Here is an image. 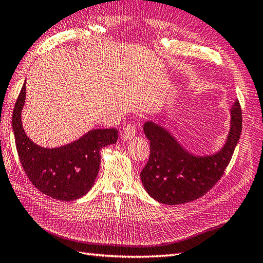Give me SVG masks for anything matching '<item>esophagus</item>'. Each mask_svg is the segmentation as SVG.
I'll return each mask as SVG.
<instances>
[{
    "instance_id": "obj_1",
    "label": "esophagus",
    "mask_w": 263,
    "mask_h": 263,
    "mask_svg": "<svg viewBox=\"0 0 263 263\" xmlns=\"http://www.w3.org/2000/svg\"><path fill=\"white\" fill-rule=\"evenodd\" d=\"M136 136H137V130H136V126L133 124H127L123 127V132H122L123 140H131Z\"/></svg>"
}]
</instances>
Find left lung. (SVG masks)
<instances>
[{
	"mask_svg": "<svg viewBox=\"0 0 263 263\" xmlns=\"http://www.w3.org/2000/svg\"><path fill=\"white\" fill-rule=\"evenodd\" d=\"M230 117L224 144L204 156L186 150L163 125L145 121L143 131L150 141V158L140 177L149 196L160 203L176 205L197 200L212 189L239 142L242 114L238 100L231 106Z\"/></svg>",
	"mask_w": 263,
	"mask_h": 263,
	"instance_id": "8db88e82",
	"label": "left lung"
}]
</instances>
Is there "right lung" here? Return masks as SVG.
<instances>
[{"instance_id":"1","label":"right lung","mask_w":263,"mask_h":263,"mask_svg":"<svg viewBox=\"0 0 263 263\" xmlns=\"http://www.w3.org/2000/svg\"><path fill=\"white\" fill-rule=\"evenodd\" d=\"M25 83L18 94L12 117V127L20 161L29 180L37 190L61 201H73L94 185L104 146L118 140L117 129H96L59 147L40 146L28 137L22 124Z\"/></svg>"}]
</instances>
